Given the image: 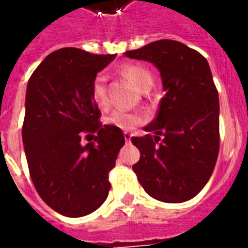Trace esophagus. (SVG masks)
Returning <instances> with one entry per match:
<instances>
[{
	"instance_id": "obj_1",
	"label": "esophagus",
	"mask_w": 248,
	"mask_h": 248,
	"mask_svg": "<svg viewBox=\"0 0 248 248\" xmlns=\"http://www.w3.org/2000/svg\"><path fill=\"white\" fill-rule=\"evenodd\" d=\"M124 137L126 142H130V140H131V137H133V135H131V133H129V131H124Z\"/></svg>"
}]
</instances>
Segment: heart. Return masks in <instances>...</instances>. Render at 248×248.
<instances>
[{
	"label": "heart",
	"mask_w": 248,
	"mask_h": 248,
	"mask_svg": "<svg viewBox=\"0 0 248 248\" xmlns=\"http://www.w3.org/2000/svg\"><path fill=\"white\" fill-rule=\"evenodd\" d=\"M121 74L124 78L134 85L137 89H142L146 83H153V76L146 67L140 65L124 66L121 69ZM105 77L98 76L93 82V98L99 108H106L108 105V98H106V87H105ZM140 118L134 113H130L127 110H114L105 118V122L119 129L129 130L133 129L135 124H140Z\"/></svg>",
	"instance_id": "b5f03b06"
}]
</instances>
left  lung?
Segmentation results:
<instances>
[{"label":"left lung","mask_w":248,"mask_h":248,"mask_svg":"<svg viewBox=\"0 0 248 248\" xmlns=\"http://www.w3.org/2000/svg\"><path fill=\"white\" fill-rule=\"evenodd\" d=\"M124 54L155 66L165 92L156 117L143 127L154 135L131 138L140 153L133 170L156 201H190L208 182L219 153V98L207 60L172 40Z\"/></svg>","instance_id":"obj_1"}]
</instances>
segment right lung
Segmentation results:
<instances>
[{
    "instance_id": "right-lung-1",
    "label": "right lung",
    "mask_w": 248,
    "mask_h": 248,
    "mask_svg": "<svg viewBox=\"0 0 248 248\" xmlns=\"http://www.w3.org/2000/svg\"><path fill=\"white\" fill-rule=\"evenodd\" d=\"M115 57L63 47L28 82L22 142L30 177L44 202L65 217H85L102 206L108 171L124 145L122 130L99 122L92 90L97 73ZM83 132H97L96 142L82 145Z\"/></svg>"
}]
</instances>
